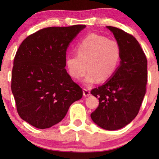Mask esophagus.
<instances>
[{
    "instance_id": "esophagus-1",
    "label": "esophagus",
    "mask_w": 159,
    "mask_h": 159,
    "mask_svg": "<svg viewBox=\"0 0 159 159\" xmlns=\"http://www.w3.org/2000/svg\"><path fill=\"white\" fill-rule=\"evenodd\" d=\"M83 95H84V96H89V95H90V90L87 88H84L83 89Z\"/></svg>"
}]
</instances>
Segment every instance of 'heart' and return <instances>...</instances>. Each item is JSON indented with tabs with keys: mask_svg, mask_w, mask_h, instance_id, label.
Listing matches in <instances>:
<instances>
[{
	"mask_svg": "<svg viewBox=\"0 0 159 159\" xmlns=\"http://www.w3.org/2000/svg\"><path fill=\"white\" fill-rule=\"evenodd\" d=\"M75 51L77 56L66 58L67 71L73 79L80 80L88 70L84 80L87 85L110 79L121 59L119 43L96 34H90L82 39L76 46Z\"/></svg>",
	"mask_w": 159,
	"mask_h": 159,
	"instance_id": "b5f03b06",
	"label": "heart"
}]
</instances>
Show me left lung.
Returning <instances> with one entry per match:
<instances>
[{"instance_id": "left-lung-1", "label": "left lung", "mask_w": 159, "mask_h": 159, "mask_svg": "<svg viewBox=\"0 0 159 159\" xmlns=\"http://www.w3.org/2000/svg\"><path fill=\"white\" fill-rule=\"evenodd\" d=\"M121 48L120 66L103 85L91 90L99 105L90 114L94 122L116 130L135 118L146 92L147 58L135 38L119 28L107 26Z\"/></svg>"}]
</instances>
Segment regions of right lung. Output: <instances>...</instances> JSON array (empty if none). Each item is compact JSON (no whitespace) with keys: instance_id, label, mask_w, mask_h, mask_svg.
Masks as SVG:
<instances>
[{"instance_id":"add662e5","label":"right lung","mask_w":159,"mask_h":159,"mask_svg":"<svg viewBox=\"0 0 159 159\" xmlns=\"http://www.w3.org/2000/svg\"><path fill=\"white\" fill-rule=\"evenodd\" d=\"M85 27L43 28L21 43L14 60L11 91L17 112L38 129L60 122L71 104L82 97V89L65 69L67 47Z\"/></svg>"}]
</instances>
